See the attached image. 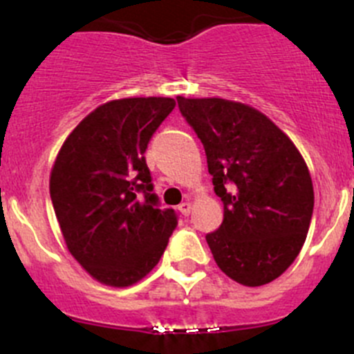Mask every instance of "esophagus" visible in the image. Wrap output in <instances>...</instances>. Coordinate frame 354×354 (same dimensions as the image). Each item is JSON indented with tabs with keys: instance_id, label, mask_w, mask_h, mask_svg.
<instances>
[{
	"instance_id": "obj_1",
	"label": "esophagus",
	"mask_w": 354,
	"mask_h": 354,
	"mask_svg": "<svg viewBox=\"0 0 354 354\" xmlns=\"http://www.w3.org/2000/svg\"><path fill=\"white\" fill-rule=\"evenodd\" d=\"M178 211H180L183 216H188L192 211V204L190 202H181V204L178 205Z\"/></svg>"
}]
</instances>
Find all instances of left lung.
Wrapping results in <instances>:
<instances>
[{
  "label": "left lung",
  "instance_id": "obj_1",
  "mask_svg": "<svg viewBox=\"0 0 354 354\" xmlns=\"http://www.w3.org/2000/svg\"><path fill=\"white\" fill-rule=\"evenodd\" d=\"M204 145L207 169L225 205L207 233L225 275L247 287L279 279L299 254L313 214L310 171L292 140L263 112L223 98L178 97Z\"/></svg>",
  "mask_w": 354,
  "mask_h": 354
}]
</instances>
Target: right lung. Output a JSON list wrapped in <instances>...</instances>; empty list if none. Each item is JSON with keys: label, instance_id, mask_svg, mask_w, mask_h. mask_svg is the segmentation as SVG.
I'll use <instances>...</instances> for the list:
<instances>
[{"label": "right lung", "instance_id": "right-lung-1", "mask_svg": "<svg viewBox=\"0 0 354 354\" xmlns=\"http://www.w3.org/2000/svg\"><path fill=\"white\" fill-rule=\"evenodd\" d=\"M173 98H121L86 115L62 145L50 195L68 252L111 287L140 282L159 263L178 218L159 209L145 150Z\"/></svg>", "mask_w": 354, "mask_h": 354}]
</instances>
